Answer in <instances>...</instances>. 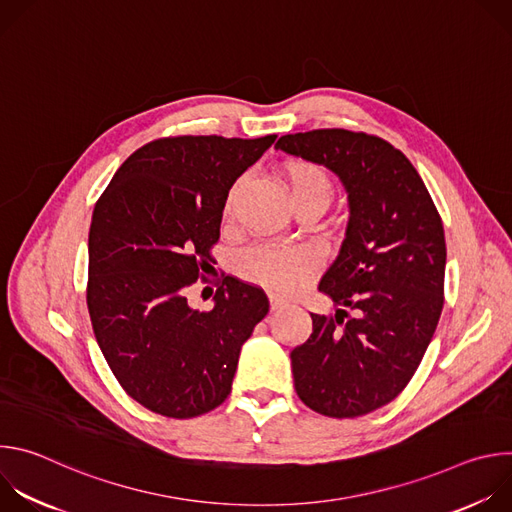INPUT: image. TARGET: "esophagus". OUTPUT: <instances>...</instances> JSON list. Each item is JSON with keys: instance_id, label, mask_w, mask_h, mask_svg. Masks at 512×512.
I'll return each instance as SVG.
<instances>
[{"instance_id": "34e87169", "label": "esophagus", "mask_w": 512, "mask_h": 512, "mask_svg": "<svg viewBox=\"0 0 512 512\" xmlns=\"http://www.w3.org/2000/svg\"><path fill=\"white\" fill-rule=\"evenodd\" d=\"M269 306H271V310L275 312V310L289 308V306H291V302H289L287 298H283V296H269Z\"/></svg>"}]
</instances>
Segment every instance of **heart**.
<instances>
[{"mask_svg": "<svg viewBox=\"0 0 512 512\" xmlns=\"http://www.w3.org/2000/svg\"><path fill=\"white\" fill-rule=\"evenodd\" d=\"M283 186L291 204L314 206L324 210L332 200V182L328 174L310 162H289L283 170ZM239 194V184L229 192L227 210ZM312 265V253L302 247H263L249 255V273L279 289H296Z\"/></svg>", "mask_w": 512, "mask_h": 512, "instance_id": "obj_1", "label": "heart"}]
</instances>
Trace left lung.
I'll return each mask as SVG.
<instances>
[{"label": "left lung", "mask_w": 512, "mask_h": 512, "mask_svg": "<svg viewBox=\"0 0 512 512\" xmlns=\"http://www.w3.org/2000/svg\"><path fill=\"white\" fill-rule=\"evenodd\" d=\"M275 150L336 174L350 212L318 285L336 314H312L310 338L289 354L298 397L328 417L367 415L407 387L440 322L442 218L413 164L381 137L314 129L279 137Z\"/></svg>", "instance_id": "left-lung-1"}]
</instances>
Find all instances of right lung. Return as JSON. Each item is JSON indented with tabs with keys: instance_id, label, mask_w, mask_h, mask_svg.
Returning a JSON list of instances; mask_svg holds the SVG:
<instances>
[{
	"instance_id": "right-lung-1",
	"label": "right lung",
	"mask_w": 512,
	"mask_h": 512,
	"mask_svg": "<svg viewBox=\"0 0 512 512\" xmlns=\"http://www.w3.org/2000/svg\"><path fill=\"white\" fill-rule=\"evenodd\" d=\"M275 137L156 139L121 164L95 204L91 324L121 387L154 413L190 419L221 405L241 346L269 312L263 289L235 277L208 312L190 308L186 287L218 241L229 190Z\"/></svg>"
}]
</instances>
